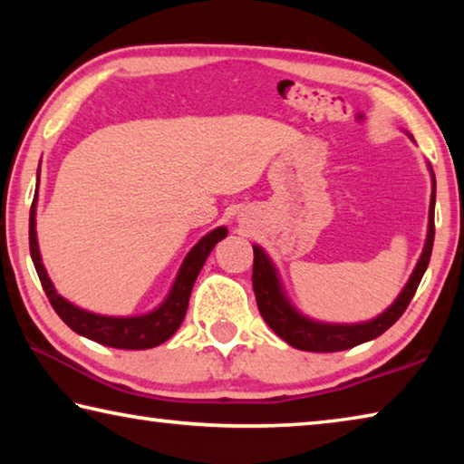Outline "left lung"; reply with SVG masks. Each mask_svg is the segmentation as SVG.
<instances>
[{
  "instance_id": "left-lung-1",
  "label": "left lung",
  "mask_w": 464,
  "mask_h": 464,
  "mask_svg": "<svg viewBox=\"0 0 464 464\" xmlns=\"http://www.w3.org/2000/svg\"><path fill=\"white\" fill-rule=\"evenodd\" d=\"M413 139V137H411ZM431 174V198H430V217H428V235L426 243H423L421 256L415 268L411 272L410 280L403 286L399 296L392 301L391 307L384 309L381 315H376L371 321H362V324H325V321L311 319L303 315L285 293L282 280L278 276V270L270 256L260 246H254V274H251V282H254V293L257 301V309H260L266 324L272 327V332L280 335L286 343L293 345L296 350L304 352H342L348 348H354L358 343L371 342L374 337L387 332V329L395 324V321L403 315L407 304L418 290L423 272H426L431 256V247H434V207H436V178L431 166L428 163Z\"/></svg>"
}]
</instances>
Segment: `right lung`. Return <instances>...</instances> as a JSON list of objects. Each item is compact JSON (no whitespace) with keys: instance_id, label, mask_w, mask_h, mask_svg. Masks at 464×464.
Masks as SVG:
<instances>
[{"instance_id":"right-lung-1","label":"right lung","mask_w":464,"mask_h":464,"mask_svg":"<svg viewBox=\"0 0 464 464\" xmlns=\"http://www.w3.org/2000/svg\"><path fill=\"white\" fill-rule=\"evenodd\" d=\"M41 171V169H38ZM38 190V186H36ZM36 198L33 200V208H30V256H33L34 268L41 285L44 288L46 296L53 304V309L57 311V315L65 321V324L73 329L75 334L88 337L92 342H98L108 348H119V350H149L155 348L163 342H168L171 335L178 332V327L182 325L188 301H190V293L196 278L202 270L204 262L210 251L221 239L227 237V227H217L210 233L196 243V246L188 251L182 266H179L178 276L171 285L168 296L163 298L160 307L153 311L143 313V315H129V317H114V315H100V313L85 311L77 304L69 303L65 296L57 293V288L49 278V274L44 270L41 249H38L36 239Z\"/></svg>"}]
</instances>
